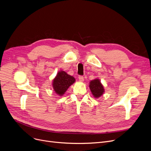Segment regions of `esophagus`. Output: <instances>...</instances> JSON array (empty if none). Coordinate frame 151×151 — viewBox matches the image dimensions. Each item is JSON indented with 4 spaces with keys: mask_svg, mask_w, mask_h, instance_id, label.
<instances>
[{
    "mask_svg": "<svg viewBox=\"0 0 151 151\" xmlns=\"http://www.w3.org/2000/svg\"><path fill=\"white\" fill-rule=\"evenodd\" d=\"M78 80H79V81H80L83 82V81H84V78H83V76H79V77H78Z\"/></svg>",
    "mask_w": 151,
    "mask_h": 151,
    "instance_id": "esophagus-1",
    "label": "esophagus"
}]
</instances>
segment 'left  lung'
Returning a JSON list of instances; mask_svg holds the SVG:
<instances>
[{
	"label": "left lung",
	"instance_id": "1",
	"mask_svg": "<svg viewBox=\"0 0 151 151\" xmlns=\"http://www.w3.org/2000/svg\"><path fill=\"white\" fill-rule=\"evenodd\" d=\"M89 87L93 96L95 98L101 97L104 93V88L99 79L96 78L90 81Z\"/></svg>",
	"mask_w": 151,
	"mask_h": 151
}]
</instances>
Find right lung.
<instances>
[{
	"mask_svg": "<svg viewBox=\"0 0 151 151\" xmlns=\"http://www.w3.org/2000/svg\"><path fill=\"white\" fill-rule=\"evenodd\" d=\"M75 82V78L63 70L58 71L52 81L53 91L58 96H61L68 88Z\"/></svg>",
	"mask_w": 151,
	"mask_h": 151,
	"instance_id": "1",
	"label": "right lung"
}]
</instances>
